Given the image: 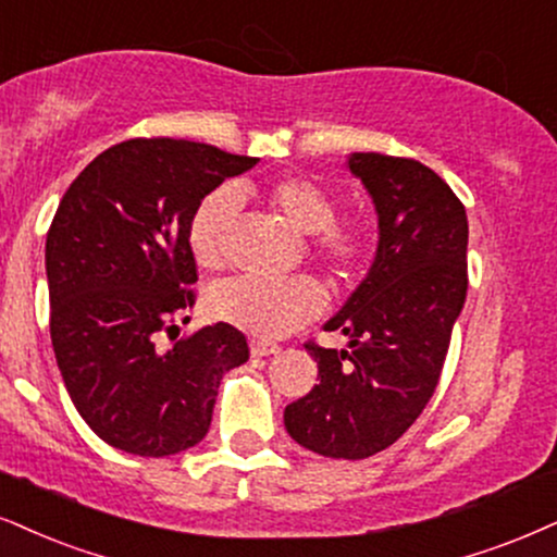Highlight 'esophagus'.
<instances>
[{
  "label": "esophagus",
  "instance_id": "obj_1",
  "mask_svg": "<svg viewBox=\"0 0 557 557\" xmlns=\"http://www.w3.org/2000/svg\"><path fill=\"white\" fill-rule=\"evenodd\" d=\"M278 351H281V348L276 346V343H265V341H252L250 343V354L256 356V359H263V356H273Z\"/></svg>",
  "mask_w": 557,
  "mask_h": 557
}]
</instances>
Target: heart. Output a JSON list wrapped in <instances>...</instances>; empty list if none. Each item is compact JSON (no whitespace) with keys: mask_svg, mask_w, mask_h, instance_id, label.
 <instances>
[{"mask_svg":"<svg viewBox=\"0 0 557 557\" xmlns=\"http://www.w3.org/2000/svg\"><path fill=\"white\" fill-rule=\"evenodd\" d=\"M268 201L294 230L307 235V252L333 289H348L372 258V232L363 224L338 222L341 203L325 185L307 175H284L268 183ZM239 209L235 188L206 194L190 214L188 247L201 268L224 265L226 237ZM322 289L310 276L232 278L209 294V312L256 338H281L314 320Z\"/></svg>","mask_w":557,"mask_h":557,"instance_id":"heart-1","label":"heart"}]
</instances>
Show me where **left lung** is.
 <instances>
[{
  "label": "left lung",
  "mask_w": 557,
  "mask_h": 557,
  "mask_svg": "<svg viewBox=\"0 0 557 557\" xmlns=\"http://www.w3.org/2000/svg\"><path fill=\"white\" fill-rule=\"evenodd\" d=\"M348 168L376 206L380 247L369 276L325 325L348 348L305 343L320 384L286 405L284 425L322 457L367 459L393 446L434 395L468 297V214L410 157L356 152Z\"/></svg>",
  "instance_id": "left-lung-1"
}]
</instances>
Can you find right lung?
Masks as SVG:
<instances>
[{
	"instance_id": "1",
	"label": "right lung",
	"mask_w": 557,
	"mask_h": 557,
	"mask_svg": "<svg viewBox=\"0 0 557 557\" xmlns=\"http://www.w3.org/2000/svg\"><path fill=\"white\" fill-rule=\"evenodd\" d=\"M252 164L211 144L128 139L61 198L46 237L53 354L74 408L115 449L168 457L196 446L224 372L250 359L226 322L160 341L196 305L190 214Z\"/></svg>"
}]
</instances>
